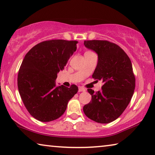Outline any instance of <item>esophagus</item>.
I'll return each instance as SVG.
<instances>
[{"label": "esophagus", "instance_id": "34e87169", "mask_svg": "<svg viewBox=\"0 0 155 155\" xmlns=\"http://www.w3.org/2000/svg\"><path fill=\"white\" fill-rule=\"evenodd\" d=\"M85 90L84 87H78V92H85Z\"/></svg>", "mask_w": 155, "mask_h": 155}]
</instances>
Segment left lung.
<instances>
[{
    "label": "left lung",
    "mask_w": 155,
    "mask_h": 155,
    "mask_svg": "<svg viewBox=\"0 0 155 155\" xmlns=\"http://www.w3.org/2000/svg\"><path fill=\"white\" fill-rule=\"evenodd\" d=\"M84 45L98 54L92 78L104 84L98 92L87 89L92 101L84 105L83 112L92 121L108 124L121 116L134 94L135 77L131 61L119 45L108 41H85Z\"/></svg>",
    "instance_id": "8db88e82"
}]
</instances>
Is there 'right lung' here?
Instances as JSON below:
<instances>
[{"label": "right lung", "instance_id": "obj_1", "mask_svg": "<svg viewBox=\"0 0 155 155\" xmlns=\"http://www.w3.org/2000/svg\"><path fill=\"white\" fill-rule=\"evenodd\" d=\"M77 41L61 39L43 41L29 50L21 63L18 88L29 114L42 122L62 116L68 103L78 92V87L56 85L57 74L77 50Z\"/></svg>", "mask_w": 155, "mask_h": 155}]
</instances>
